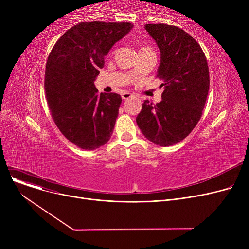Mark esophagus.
<instances>
[{"label":"esophagus","instance_id":"obj_1","mask_svg":"<svg viewBox=\"0 0 249 249\" xmlns=\"http://www.w3.org/2000/svg\"><path fill=\"white\" fill-rule=\"evenodd\" d=\"M131 96H132V95L130 94V93H128V91H124V93L122 94V99H123V100H127V99H129Z\"/></svg>","mask_w":249,"mask_h":249}]
</instances>
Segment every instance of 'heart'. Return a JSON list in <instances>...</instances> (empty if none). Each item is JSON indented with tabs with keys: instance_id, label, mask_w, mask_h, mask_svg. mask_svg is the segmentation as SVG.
<instances>
[{
	"instance_id": "b5f03b06",
	"label": "heart",
	"mask_w": 249,
	"mask_h": 249,
	"mask_svg": "<svg viewBox=\"0 0 249 249\" xmlns=\"http://www.w3.org/2000/svg\"><path fill=\"white\" fill-rule=\"evenodd\" d=\"M146 48H149V47H147V46H143V47H141V48H140V50H141V49H146Z\"/></svg>"
}]
</instances>
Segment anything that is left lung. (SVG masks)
Here are the masks:
<instances>
[{
  "mask_svg": "<svg viewBox=\"0 0 249 249\" xmlns=\"http://www.w3.org/2000/svg\"><path fill=\"white\" fill-rule=\"evenodd\" d=\"M160 50L156 77L162 81L161 102L142 104L136 123L142 134L160 146L185 139L201 119L210 77L200 44L186 31L167 24H146Z\"/></svg>",
  "mask_w": 249,
  "mask_h": 249,
  "instance_id": "obj_1",
  "label": "left lung"
}]
</instances>
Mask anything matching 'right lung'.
<instances>
[{
  "mask_svg": "<svg viewBox=\"0 0 249 249\" xmlns=\"http://www.w3.org/2000/svg\"><path fill=\"white\" fill-rule=\"evenodd\" d=\"M132 28L129 22H81L58 39L48 56L44 88L52 119L82 149H97L111 138L122 98L99 94L94 82L104 57Z\"/></svg>",
  "mask_w": 249,
  "mask_h": 249,
  "instance_id": "add662e5",
  "label": "right lung"
}]
</instances>
